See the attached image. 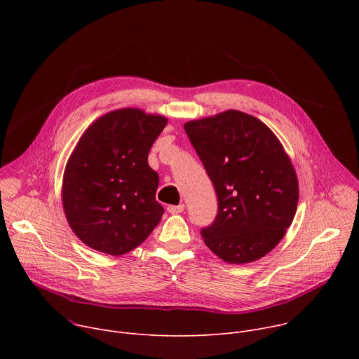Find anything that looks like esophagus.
Listing matches in <instances>:
<instances>
[{
  "mask_svg": "<svg viewBox=\"0 0 359 359\" xmlns=\"http://www.w3.org/2000/svg\"><path fill=\"white\" fill-rule=\"evenodd\" d=\"M184 210V204H177V206H169L168 208V212L172 213V215H179Z\"/></svg>",
  "mask_w": 359,
  "mask_h": 359,
  "instance_id": "obj_1",
  "label": "esophagus"
}]
</instances>
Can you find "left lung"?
Listing matches in <instances>:
<instances>
[{
  "instance_id": "obj_1",
  "label": "left lung",
  "mask_w": 359,
  "mask_h": 359,
  "mask_svg": "<svg viewBox=\"0 0 359 359\" xmlns=\"http://www.w3.org/2000/svg\"><path fill=\"white\" fill-rule=\"evenodd\" d=\"M184 130L219 200L204 243L230 264L260 260L297 212L298 177L284 146L264 122L234 109L189 121Z\"/></svg>"
}]
</instances>
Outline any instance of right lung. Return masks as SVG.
<instances>
[{"mask_svg":"<svg viewBox=\"0 0 359 359\" xmlns=\"http://www.w3.org/2000/svg\"><path fill=\"white\" fill-rule=\"evenodd\" d=\"M168 123L163 115L122 108L97 118L79 137L62 179V206L88 247L122 255L142 244L165 210L149 150Z\"/></svg>","mask_w":359,"mask_h":359,"instance_id":"obj_1","label":"right lung"}]
</instances>
